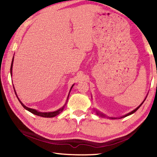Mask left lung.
Listing matches in <instances>:
<instances>
[{
  "mask_svg": "<svg viewBox=\"0 0 157 157\" xmlns=\"http://www.w3.org/2000/svg\"><path fill=\"white\" fill-rule=\"evenodd\" d=\"M146 97H147V96H146ZM146 98H145V99L144 100V101H143L142 103H141V104L140 105L138 106V107L137 108H136V109H134V111H131V112H130V113H128V114H126L125 115H124V116H123V117H121V118H123V117H127V116H128V115H132V114H133V113H134L136 111H137V110L140 108V106H141V105L143 104V102H144V101H145V100H146ZM96 114H97L98 115H100V116H101V117H105V115H103L102 114V113H99L98 111H96ZM110 118H111V119H116V118H113V117H110Z\"/></svg>",
  "mask_w": 157,
  "mask_h": 157,
  "instance_id": "1",
  "label": "left lung"
}]
</instances>
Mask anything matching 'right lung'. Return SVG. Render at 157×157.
Wrapping results in <instances>:
<instances>
[{"mask_svg":"<svg viewBox=\"0 0 157 157\" xmlns=\"http://www.w3.org/2000/svg\"><path fill=\"white\" fill-rule=\"evenodd\" d=\"M13 59H12V63H11V75H12V67H13ZM73 86V85L71 86V90L72 89V87ZM13 88H14V86H13ZM71 90H70V91H71ZM14 90H15V94H16V96H17V94H16V92H15V88H14ZM69 95H68V97H67V100H68V98H69ZM17 98H18V100H19V101L20 102V103H21V105L23 106V108L24 109H25L26 110H27V111H29L30 113H33V114H34V115H38V116H40V117H55V116H56V115H58L59 113H61L63 111V109H64V107H65V105L67 104V102L65 103V105L63 106L62 108H61L60 109H59V110H57V111H54V112H48V113H42V112H38V111H36V110H35V109H30V108H28V107H27V106H25L23 104V103L20 101V100L19 99V98L17 97Z\"/></svg>","mask_w":157,"mask_h":157,"instance_id":"1","label":"right lung"}]
</instances>
